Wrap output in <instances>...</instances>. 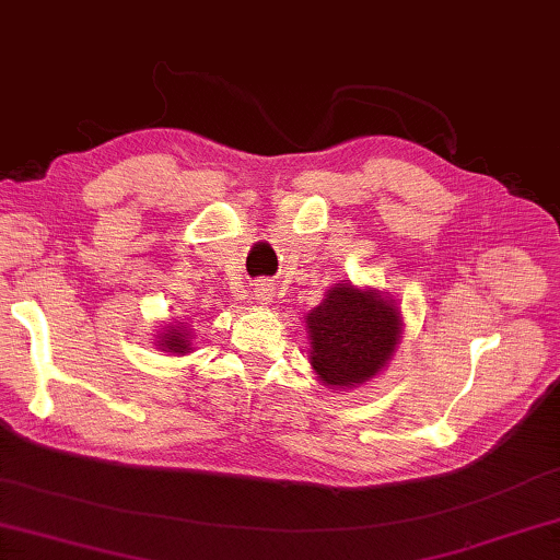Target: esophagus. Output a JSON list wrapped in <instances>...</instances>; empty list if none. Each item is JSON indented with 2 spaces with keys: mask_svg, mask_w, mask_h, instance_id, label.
<instances>
[{
  "mask_svg": "<svg viewBox=\"0 0 560 560\" xmlns=\"http://www.w3.org/2000/svg\"><path fill=\"white\" fill-rule=\"evenodd\" d=\"M253 300H256L258 304H270L272 302L270 282H258L256 288H253Z\"/></svg>",
  "mask_w": 560,
  "mask_h": 560,
  "instance_id": "1",
  "label": "esophagus"
}]
</instances>
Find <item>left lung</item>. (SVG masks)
Listing matches in <instances>:
<instances>
[{
  "label": "left lung",
  "mask_w": 560,
  "mask_h": 560,
  "mask_svg": "<svg viewBox=\"0 0 560 560\" xmlns=\"http://www.w3.org/2000/svg\"><path fill=\"white\" fill-rule=\"evenodd\" d=\"M310 363L326 385H363L387 365L402 336V314L375 288L341 280L307 314Z\"/></svg>",
  "instance_id": "left-lung-1"
}]
</instances>
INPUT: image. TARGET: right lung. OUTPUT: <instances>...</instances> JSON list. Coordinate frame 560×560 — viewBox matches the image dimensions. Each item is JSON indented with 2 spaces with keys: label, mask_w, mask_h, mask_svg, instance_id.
I'll return each instance as SVG.
<instances>
[{
  "label": "right lung",
  "mask_w": 560,
  "mask_h": 560,
  "mask_svg": "<svg viewBox=\"0 0 560 560\" xmlns=\"http://www.w3.org/2000/svg\"><path fill=\"white\" fill-rule=\"evenodd\" d=\"M158 346L163 348L165 353H175V355H185L192 351V343H189V329L180 322V324H171L165 326V331L158 336Z\"/></svg>",
  "instance_id": "1"
}]
</instances>
